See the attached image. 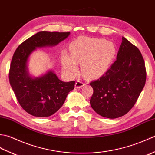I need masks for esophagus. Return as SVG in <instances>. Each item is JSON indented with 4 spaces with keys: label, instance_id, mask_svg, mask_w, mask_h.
I'll list each match as a JSON object with an SVG mask.
<instances>
[{
    "label": "esophagus",
    "instance_id": "1",
    "mask_svg": "<svg viewBox=\"0 0 155 155\" xmlns=\"http://www.w3.org/2000/svg\"><path fill=\"white\" fill-rule=\"evenodd\" d=\"M84 85V83H83V82H81L80 81H77L75 83V87L77 88H80L81 87H83Z\"/></svg>",
    "mask_w": 155,
    "mask_h": 155
}]
</instances>
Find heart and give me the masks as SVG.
<instances>
[{
    "label": "heart",
    "mask_w": 155,
    "mask_h": 155,
    "mask_svg": "<svg viewBox=\"0 0 155 155\" xmlns=\"http://www.w3.org/2000/svg\"><path fill=\"white\" fill-rule=\"evenodd\" d=\"M69 48L71 56L65 52L62 53V68L74 75L78 71L77 63H81L82 72L88 77L104 74L116 54L114 44L104 39L81 37L71 42Z\"/></svg>",
    "instance_id": "heart-1"
}]
</instances>
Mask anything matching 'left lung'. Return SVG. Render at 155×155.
<instances>
[{
	"mask_svg": "<svg viewBox=\"0 0 155 155\" xmlns=\"http://www.w3.org/2000/svg\"><path fill=\"white\" fill-rule=\"evenodd\" d=\"M145 64L140 51L123 37L117 60L103 76L91 82L90 103L101 116H123L135 104L146 82Z\"/></svg>",
	"mask_w": 155,
	"mask_h": 155,
	"instance_id": "1",
	"label": "left lung"
}]
</instances>
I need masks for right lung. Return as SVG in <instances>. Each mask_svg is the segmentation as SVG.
<instances>
[{"label":"right lung","mask_w":155,"mask_h":155,"mask_svg":"<svg viewBox=\"0 0 155 155\" xmlns=\"http://www.w3.org/2000/svg\"><path fill=\"white\" fill-rule=\"evenodd\" d=\"M71 32L41 31L32 36L16 48L9 72V81L20 105L32 116L47 117L63 105L75 81L63 82L52 70L39 77L28 71L31 55L38 48L54 47L65 40Z\"/></svg>","instance_id":"obj_1"}]
</instances>
